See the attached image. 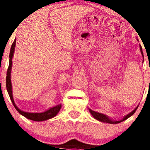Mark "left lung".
<instances>
[{
  "label": "left lung",
  "mask_w": 150,
  "mask_h": 150,
  "mask_svg": "<svg viewBox=\"0 0 150 150\" xmlns=\"http://www.w3.org/2000/svg\"><path fill=\"white\" fill-rule=\"evenodd\" d=\"M140 50L141 54H142V57H143V59H144L143 52H142V46H141L140 44ZM137 108H138V106H137V107L135 108V109L132 110L131 112L129 113L128 114L126 115V116H125L123 118H122L121 120H114L113 119H111L110 117L106 116V115L103 114V113H99V112H97V111H92V109H90V108H89V111L90 112L91 114H92V116L94 117V118H95V119L99 120V121L103 122V123H111V124H116V123H120V122L123 121V120L128 119V118H130V116H132V115L134 114V113L135 112V111L137 110Z\"/></svg>",
  "instance_id": "8db88e82"
}]
</instances>
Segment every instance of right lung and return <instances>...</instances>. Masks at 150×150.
<instances>
[{
	"instance_id": "right-lung-1",
	"label": "right lung",
	"mask_w": 150,
	"mask_h": 150,
	"mask_svg": "<svg viewBox=\"0 0 150 150\" xmlns=\"http://www.w3.org/2000/svg\"><path fill=\"white\" fill-rule=\"evenodd\" d=\"M16 45V38L15 39L14 42L12 44L11 49L10 51V56H9V66H8V71H7V76H6V88L8 91V94H9L10 100L13 103V106L16 108L17 111H18L22 116H25V118H28V119L34 120V121H44V120H49L50 118H52L55 117L59 112L60 109L61 108V104L56 105V106H53V107L49 108L45 111H43L41 113H31V112H26V111H22L20 109L18 106L15 104L14 99H13V87H12L11 83V70H12V65H13V55L15 52V48Z\"/></svg>"
}]
</instances>
